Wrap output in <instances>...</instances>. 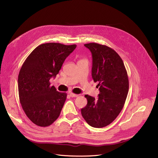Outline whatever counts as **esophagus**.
<instances>
[{"label": "esophagus", "instance_id": "34e87169", "mask_svg": "<svg viewBox=\"0 0 158 158\" xmlns=\"http://www.w3.org/2000/svg\"><path fill=\"white\" fill-rule=\"evenodd\" d=\"M70 96L72 97V98H74V97H77L78 96V94H74V93H70L69 94Z\"/></svg>", "mask_w": 158, "mask_h": 158}]
</instances>
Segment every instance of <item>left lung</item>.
<instances>
[{
    "label": "left lung",
    "instance_id": "1",
    "mask_svg": "<svg viewBox=\"0 0 158 158\" xmlns=\"http://www.w3.org/2000/svg\"><path fill=\"white\" fill-rule=\"evenodd\" d=\"M93 58L92 77L98 81L97 100L85 95L87 106L81 109L86 122L102 128L111 123L122 110L129 91V79L122 59L112 48L97 43L85 44Z\"/></svg>",
    "mask_w": 158,
    "mask_h": 158
}]
</instances>
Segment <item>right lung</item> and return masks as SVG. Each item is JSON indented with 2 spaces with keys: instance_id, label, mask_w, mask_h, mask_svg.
Listing matches in <instances>:
<instances>
[{
  "instance_id": "obj_1",
  "label": "right lung",
  "mask_w": 158,
  "mask_h": 158,
  "mask_svg": "<svg viewBox=\"0 0 158 158\" xmlns=\"http://www.w3.org/2000/svg\"><path fill=\"white\" fill-rule=\"evenodd\" d=\"M76 44L46 43L36 47L26 59L19 72V100L25 114L35 125H51L60 114L67 98L56 91L50 79L55 78Z\"/></svg>"
}]
</instances>
